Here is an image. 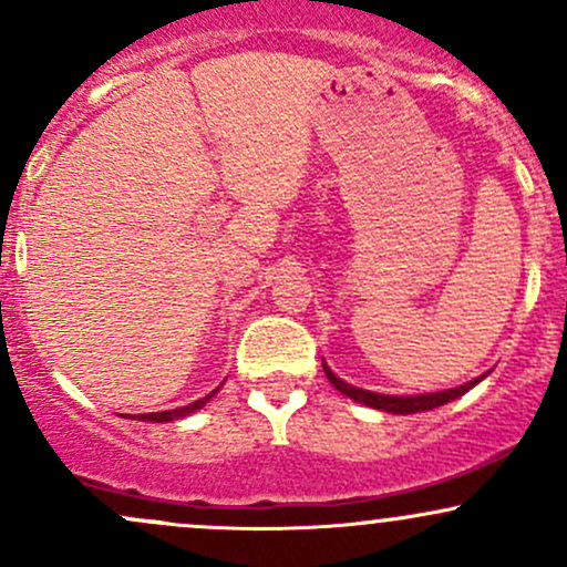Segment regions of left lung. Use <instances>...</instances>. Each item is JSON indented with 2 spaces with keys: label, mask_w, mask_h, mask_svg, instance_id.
<instances>
[{
  "label": "left lung",
  "mask_w": 567,
  "mask_h": 567,
  "mask_svg": "<svg viewBox=\"0 0 567 567\" xmlns=\"http://www.w3.org/2000/svg\"><path fill=\"white\" fill-rule=\"evenodd\" d=\"M322 368H324V375H328V381L333 383V386H336L341 394H347V396H351V400H354V402H362V405H368V408L383 410V413H396V415L424 413V410H434V408H440V405H447V402L455 400V396H461L464 392H470L472 386H477V383L483 381V375H480V379L464 383V386L445 389V392L396 396V394H379V392H368V389H357V386H351V383L338 379V375H336L333 370H330L328 365H324V362H322Z\"/></svg>",
  "instance_id": "obj_1"
}]
</instances>
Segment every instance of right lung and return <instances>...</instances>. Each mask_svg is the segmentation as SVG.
<instances>
[{"label": "right lung", "mask_w": 567, "mask_h": 567, "mask_svg": "<svg viewBox=\"0 0 567 567\" xmlns=\"http://www.w3.org/2000/svg\"><path fill=\"white\" fill-rule=\"evenodd\" d=\"M218 392V389H216ZM216 392H210L207 396H202V400H197V402H188V405H184V408H175V410H162V413H143V415H135V421H154V424H165V421H175V419H184V415H188V413H194V410H199L202 405H205L207 400H210L213 394Z\"/></svg>", "instance_id": "obj_1"}]
</instances>
